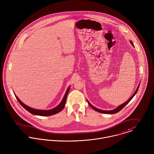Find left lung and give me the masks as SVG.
<instances>
[{
  "mask_svg": "<svg viewBox=\"0 0 154 154\" xmlns=\"http://www.w3.org/2000/svg\"><path fill=\"white\" fill-rule=\"evenodd\" d=\"M130 42H131V44H132V45L133 47H134V44H133V42H132L131 41H130ZM139 85H140V84H139ZM139 85L137 86V90H136V91H135V93H134L133 94V95L129 98V99H128V101H126V102H125L124 103L120 104L118 107H117L116 109H113V110H101V109H97V108L95 107L94 106H93L88 101V100H87V102L88 103V104L90 105V106L91 107H92L94 110H96V111H97V112H100V113H104V114H115V113H116L119 112L120 110H121L132 99V98H133V97L135 96V95L137 94V91L138 88H139Z\"/></svg>",
  "mask_w": 154,
  "mask_h": 154,
  "instance_id": "8db88e82",
  "label": "left lung"
}]
</instances>
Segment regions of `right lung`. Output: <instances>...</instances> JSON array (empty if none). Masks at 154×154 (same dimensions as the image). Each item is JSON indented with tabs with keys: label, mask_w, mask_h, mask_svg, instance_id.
I'll return each mask as SVG.
<instances>
[{
	"label": "right lung",
	"mask_w": 154,
	"mask_h": 154,
	"mask_svg": "<svg viewBox=\"0 0 154 154\" xmlns=\"http://www.w3.org/2000/svg\"><path fill=\"white\" fill-rule=\"evenodd\" d=\"M69 89H70V87H69L66 92V93H65V94H64V97H63V99L62 101L60 102V103L57 106H56L55 107H54L52 109H50V110H39V109H35L34 108L30 107L28 106L27 105L23 103L20 100V99L16 96V94L15 93L14 94H15V96L17 101L20 104V105L23 108H25L27 111H28L29 113H31V114L34 115L48 116H51L53 115L57 114V113L60 112L63 109V108L64 107V106L66 105V99H67V97Z\"/></svg>",
	"instance_id": "1"
}]
</instances>
